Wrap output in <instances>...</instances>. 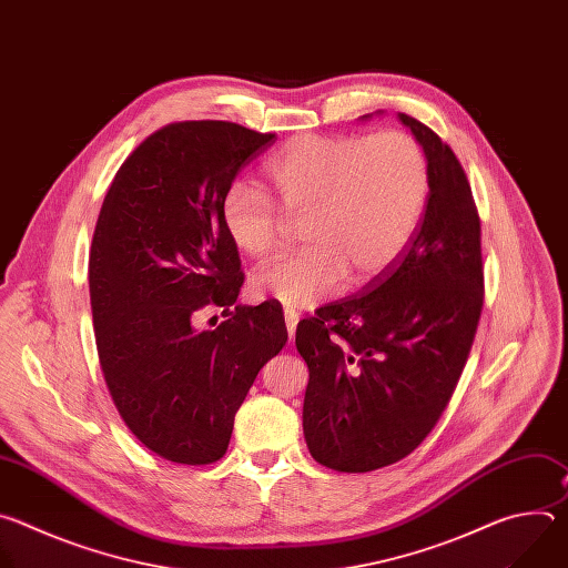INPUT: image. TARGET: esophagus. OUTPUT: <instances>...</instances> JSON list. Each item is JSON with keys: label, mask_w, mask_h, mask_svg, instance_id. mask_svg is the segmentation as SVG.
Wrapping results in <instances>:
<instances>
[{"label": "esophagus", "mask_w": 568, "mask_h": 568, "mask_svg": "<svg viewBox=\"0 0 568 568\" xmlns=\"http://www.w3.org/2000/svg\"><path fill=\"white\" fill-rule=\"evenodd\" d=\"M296 323H298V314H296L294 310H285V326H287V337H290V342L294 339Z\"/></svg>", "instance_id": "1"}]
</instances>
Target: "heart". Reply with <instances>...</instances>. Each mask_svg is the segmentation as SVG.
Returning <instances> with one entry per match:
<instances>
[{
  "label": "heart",
  "instance_id": "b5f03b06",
  "mask_svg": "<svg viewBox=\"0 0 568 568\" xmlns=\"http://www.w3.org/2000/svg\"><path fill=\"white\" fill-rule=\"evenodd\" d=\"M267 178L283 214L265 193L235 182L220 217L250 256L278 252L292 224H303L307 247L250 278L256 298L287 307L316 303L346 276L366 285L388 272L414 240L429 195L427 152L402 130L298 136L272 159Z\"/></svg>",
  "mask_w": 568,
  "mask_h": 568
}]
</instances>
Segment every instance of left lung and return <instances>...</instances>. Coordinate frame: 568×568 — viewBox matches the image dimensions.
<instances>
[{
    "label": "left lung",
    "mask_w": 568,
    "mask_h": 568,
    "mask_svg": "<svg viewBox=\"0 0 568 568\" xmlns=\"http://www.w3.org/2000/svg\"><path fill=\"white\" fill-rule=\"evenodd\" d=\"M427 152L429 195L414 240L362 292L296 328L310 379L303 434L316 463L362 474L409 456L436 427L483 310L480 217L454 150L399 114Z\"/></svg>",
    "instance_id": "left-lung-1"
}]
</instances>
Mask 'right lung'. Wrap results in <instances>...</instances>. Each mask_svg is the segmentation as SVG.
Segmentation results:
<instances>
[{
    "label": "right lung",
    "mask_w": 568,
    "mask_h": 568,
    "mask_svg": "<svg viewBox=\"0 0 568 568\" xmlns=\"http://www.w3.org/2000/svg\"><path fill=\"white\" fill-rule=\"evenodd\" d=\"M231 121L169 123L123 161L90 254L101 371L128 429L156 456L211 465L258 371L287 342L274 301L235 304L245 274L220 209L240 169L274 143ZM230 318L196 328L199 312Z\"/></svg>",
    "instance_id": "right-lung-1"
}]
</instances>
